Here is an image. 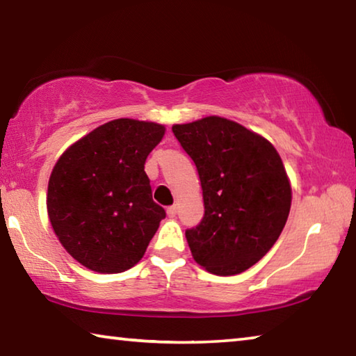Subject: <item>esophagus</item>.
Listing matches in <instances>:
<instances>
[{
	"mask_svg": "<svg viewBox=\"0 0 356 356\" xmlns=\"http://www.w3.org/2000/svg\"><path fill=\"white\" fill-rule=\"evenodd\" d=\"M166 213H168V216H171V218H174V216L177 215V207H176V206L168 207V209H166Z\"/></svg>",
	"mask_w": 356,
	"mask_h": 356,
	"instance_id": "esophagus-1",
	"label": "esophagus"
}]
</instances>
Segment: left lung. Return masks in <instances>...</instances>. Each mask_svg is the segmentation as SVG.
I'll list each match as a JSON object with an SVG mask.
<instances>
[{
    "mask_svg": "<svg viewBox=\"0 0 356 356\" xmlns=\"http://www.w3.org/2000/svg\"><path fill=\"white\" fill-rule=\"evenodd\" d=\"M200 174L204 216L185 237L195 261L218 276L238 275L278 240L292 190L276 149L234 120L209 116L172 125Z\"/></svg>",
    "mask_w": 356,
    "mask_h": 356,
    "instance_id": "obj_1",
    "label": "left lung"
}]
</instances>
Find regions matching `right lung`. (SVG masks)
I'll use <instances>...</instances> for the list:
<instances>
[{
	"label": "right lung",
	"mask_w": 356,
	"mask_h": 356,
	"mask_svg": "<svg viewBox=\"0 0 356 356\" xmlns=\"http://www.w3.org/2000/svg\"><path fill=\"white\" fill-rule=\"evenodd\" d=\"M163 135L160 124L114 119L59 156L48 180V218L86 268L120 273L146 252L166 212L152 200L144 163Z\"/></svg>",
	"instance_id": "add662e5"
}]
</instances>
